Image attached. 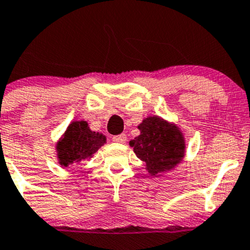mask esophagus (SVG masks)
<instances>
[{
  "label": "esophagus",
  "instance_id": "1",
  "mask_svg": "<svg viewBox=\"0 0 250 250\" xmlns=\"http://www.w3.org/2000/svg\"><path fill=\"white\" fill-rule=\"evenodd\" d=\"M115 142H117V144H125V141H127V135L125 134H121V135H116L112 138Z\"/></svg>",
  "mask_w": 250,
  "mask_h": 250
}]
</instances>
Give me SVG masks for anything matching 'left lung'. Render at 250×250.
<instances>
[{"mask_svg":"<svg viewBox=\"0 0 250 250\" xmlns=\"http://www.w3.org/2000/svg\"><path fill=\"white\" fill-rule=\"evenodd\" d=\"M140 135L129 142L134 153L146 164L150 175L158 177L179 165L185 156L182 130L159 116H148L138 125Z\"/></svg>","mask_w":250,"mask_h":250,"instance_id":"1","label":"left lung"}]
</instances>
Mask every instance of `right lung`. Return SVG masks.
<instances>
[{
  "label": "right lung",
  "instance_id": "right-lung-1",
  "mask_svg": "<svg viewBox=\"0 0 250 250\" xmlns=\"http://www.w3.org/2000/svg\"><path fill=\"white\" fill-rule=\"evenodd\" d=\"M106 142L103 134L92 131L86 121H73L57 142L56 150L62 167L90 160Z\"/></svg>",
  "mask_w": 250,
  "mask_h": 250
}]
</instances>
